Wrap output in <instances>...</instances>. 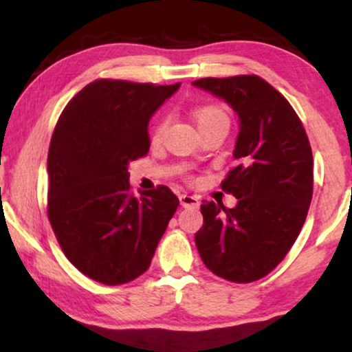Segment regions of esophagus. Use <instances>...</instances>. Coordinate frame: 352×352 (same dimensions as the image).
<instances>
[{"label": "esophagus", "instance_id": "obj_1", "mask_svg": "<svg viewBox=\"0 0 352 352\" xmlns=\"http://www.w3.org/2000/svg\"><path fill=\"white\" fill-rule=\"evenodd\" d=\"M179 199H180L182 207H185V208H188V207H199V204H200L199 197L188 195V193H182Z\"/></svg>", "mask_w": 352, "mask_h": 352}]
</instances>
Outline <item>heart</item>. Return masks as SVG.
I'll list each match as a JSON object with an SVG mask.
<instances>
[{"label": "heart", "mask_w": 352, "mask_h": 352, "mask_svg": "<svg viewBox=\"0 0 352 352\" xmlns=\"http://www.w3.org/2000/svg\"><path fill=\"white\" fill-rule=\"evenodd\" d=\"M193 117H195V122L197 125L200 127H204V125H208V124H215V122H227L228 124V116L225 114L223 109H220L218 106H204V107H199L195 112H193ZM164 131H165V120H159V122L155 124V127H153V139L159 140L160 137L164 135Z\"/></svg>", "instance_id": "1"}]
</instances>
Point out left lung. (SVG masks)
<instances>
[{"mask_svg":"<svg viewBox=\"0 0 352 352\" xmlns=\"http://www.w3.org/2000/svg\"><path fill=\"white\" fill-rule=\"evenodd\" d=\"M233 109L240 122L236 165L221 187L236 197L201 204L195 233L201 261L235 283L260 280L289 252L313 199V153L300 117L280 92L258 76L193 80Z\"/></svg>","mask_w":352,"mask_h":352,"instance_id":"8db88e82","label":"left lung"}]
</instances>
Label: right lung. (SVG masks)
Returning <instances> with one entry per match:
<instances>
[{"label":"right lung","instance_id":"right-lung-1","mask_svg":"<svg viewBox=\"0 0 352 352\" xmlns=\"http://www.w3.org/2000/svg\"><path fill=\"white\" fill-rule=\"evenodd\" d=\"M179 87L94 80L56 124L47 217L67 260L94 281L122 285L147 272L179 207L164 185L132 195L127 172L151 147V117Z\"/></svg>","mask_w":352,"mask_h":352}]
</instances>
